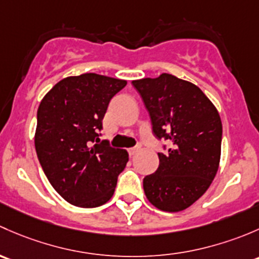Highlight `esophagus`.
<instances>
[{
	"instance_id": "esophagus-1",
	"label": "esophagus",
	"mask_w": 259,
	"mask_h": 259,
	"mask_svg": "<svg viewBox=\"0 0 259 259\" xmlns=\"http://www.w3.org/2000/svg\"><path fill=\"white\" fill-rule=\"evenodd\" d=\"M140 149H141L140 146H136V147H133V148H130V149H128V153H130V156H135V154L137 153V152H140Z\"/></svg>"
}]
</instances>
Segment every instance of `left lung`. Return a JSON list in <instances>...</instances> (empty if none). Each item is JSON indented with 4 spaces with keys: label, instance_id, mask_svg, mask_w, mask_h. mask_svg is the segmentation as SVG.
Wrapping results in <instances>:
<instances>
[{
    "label": "left lung",
    "instance_id": "8db88e82",
    "mask_svg": "<svg viewBox=\"0 0 259 259\" xmlns=\"http://www.w3.org/2000/svg\"><path fill=\"white\" fill-rule=\"evenodd\" d=\"M149 112L157 138L168 141L159 166L143 178L146 197L156 208H188L214 180L220 167L222 122L199 87L169 73L132 81Z\"/></svg>",
    "mask_w": 259,
    "mask_h": 259
}]
</instances>
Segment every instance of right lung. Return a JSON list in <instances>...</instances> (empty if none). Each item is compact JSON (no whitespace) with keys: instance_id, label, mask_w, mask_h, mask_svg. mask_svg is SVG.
<instances>
[{"instance_id":"obj_1","label":"right lung","mask_w":259,"mask_h":259,"mask_svg":"<svg viewBox=\"0 0 259 259\" xmlns=\"http://www.w3.org/2000/svg\"><path fill=\"white\" fill-rule=\"evenodd\" d=\"M126 84L97 73L66 77L39 103L37 157L52 187L73 206L93 208L110 201L128 162L126 149L98 138L111 98Z\"/></svg>"}]
</instances>
